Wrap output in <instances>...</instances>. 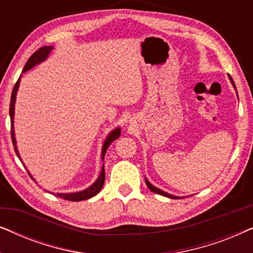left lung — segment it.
<instances>
[{
	"mask_svg": "<svg viewBox=\"0 0 253 253\" xmlns=\"http://www.w3.org/2000/svg\"><path fill=\"white\" fill-rule=\"evenodd\" d=\"M229 78H230V82L233 83V85H234V87L236 88V86H235V84H234V81H233V78L230 77L229 76ZM237 96H238V94H237ZM145 182H146V185H147V188L151 190L152 192H155V193H158V195H161V196H165V197H168V198H171V199H178V197H176V196H172V195H169V193H167V192H165V191H162V190H160V189H158V188H155L154 185H152L150 182L147 181V179H145Z\"/></svg>",
	"mask_w": 253,
	"mask_h": 253,
	"instance_id": "8db88e82",
	"label": "left lung"
}]
</instances>
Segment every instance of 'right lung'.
<instances>
[{
  "instance_id": "add662e5",
  "label": "right lung",
  "mask_w": 253,
  "mask_h": 253,
  "mask_svg": "<svg viewBox=\"0 0 253 253\" xmlns=\"http://www.w3.org/2000/svg\"><path fill=\"white\" fill-rule=\"evenodd\" d=\"M51 49H53V47H51V46H43V47H41L40 49H38L37 51H34V53L31 55V57L29 58V61L26 62V64H25V67H24L23 72L30 70L31 68L34 67V65L39 64L40 62H42V61L46 60V58L48 57V55H49V53L51 51ZM20 76H22V75H20ZM19 82H20V77L18 78V81H17L15 86H13V89H12V93H11V100H10L9 113H10V121H11V139H12L13 148H15V152H16L17 157H18L19 160L22 161V159H20V155L18 153V150H17L15 131H13V116H15V102H16L17 91H18V87H19ZM120 134H121V129H120V127H117V129L113 130L112 132L108 134V137L106 138L105 143H103V146H102V152H101L102 160H103V158H105L107 148L109 147V145L112 144L114 140H116L117 138L120 137ZM22 164H23V161H22ZM27 172H29V171H27ZM29 175L31 176L30 172H29ZM31 178H33L32 176H31ZM103 183H105V165H102L101 172H100L98 179H96V181L93 183V184L89 186V188L83 190V191L75 192V193H56V196L60 197V198H62V199L70 200V202H81V200H86V199L92 198V197H94L95 195H98V193L100 192V190L102 189Z\"/></svg>"
}]
</instances>
